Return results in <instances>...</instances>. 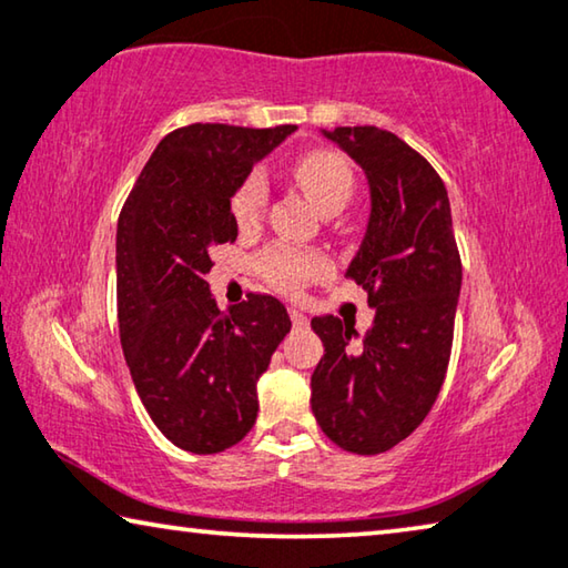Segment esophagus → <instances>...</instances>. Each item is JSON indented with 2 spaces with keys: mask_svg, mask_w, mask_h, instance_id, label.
I'll list each match as a JSON object with an SVG mask.
<instances>
[{
  "mask_svg": "<svg viewBox=\"0 0 568 568\" xmlns=\"http://www.w3.org/2000/svg\"><path fill=\"white\" fill-rule=\"evenodd\" d=\"M290 317H292V325L294 327H307V314L296 307H290Z\"/></svg>",
  "mask_w": 568,
  "mask_h": 568,
  "instance_id": "34e87169",
  "label": "esophagus"
}]
</instances>
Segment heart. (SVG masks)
<instances>
[{
	"label": "heart",
	"mask_w": 568,
	"mask_h": 568,
	"mask_svg": "<svg viewBox=\"0 0 568 568\" xmlns=\"http://www.w3.org/2000/svg\"><path fill=\"white\" fill-rule=\"evenodd\" d=\"M294 180L307 193L312 205L320 213L343 211L353 195V170L343 154L329 150H312L296 156L292 164ZM268 200V182L261 170L248 172L231 197V211L241 229H254L264 217ZM327 268V261L314 251H302L276 243L258 256V272L276 290L292 292L310 278L320 276Z\"/></svg>",
	"instance_id": "1"
}]
</instances>
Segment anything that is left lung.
<instances>
[{"mask_svg": "<svg viewBox=\"0 0 568 568\" xmlns=\"http://www.w3.org/2000/svg\"><path fill=\"white\" fill-rule=\"evenodd\" d=\"M322 134L368 180V225L345 274L368 292L375 317L363 337L333 314L312 317L325 355L312 373L310 404L337 447L381 455L404 442L439 396L462 261L447 187L422 154L378 126Z\"/></svg>", "mask_w": 568, "mask_h": 568, "instance_id": "left-lung-1", "label": "left lung"}]
</instances>
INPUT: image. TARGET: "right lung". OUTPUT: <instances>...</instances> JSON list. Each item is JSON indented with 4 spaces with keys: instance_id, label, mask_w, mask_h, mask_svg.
Returning a JSON list of instances; mask_svg holds the SVG:
<instances>
[{
    "instance_id": "right-lung-1",
    "label": "right lung",
    "mask_w": 568,
    "mask_h": 568,
    "mask_svg": "<svg viewBox=\"0 0 568 568\" xmlns=\"http://www.w3.org/2000/svg\"><path fill=\"white\" fill-rule=\"evenodd\" d=\"M294 126L190 124L156 144L116 229V312L146 414L174 447L215 455L256 424V383L292 327L276 296L221 310L205 282L235 241L231 197Z\"/></svg>"
}]
</instances>
